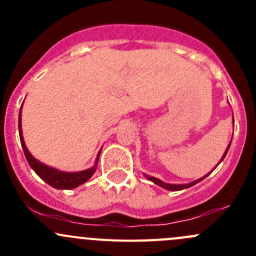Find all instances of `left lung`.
Returning <instances> with one entry per match:
<instances>
[{
    "mask_svg": "<svg viewBox=\"0 0 256 256\" xmlns=\"http://www.w3.org/2000/svg\"><path fill=\"white\" fill-rule=\"evenodd\" d=\"M233 124H234V118H233ZM230 144H232V141H230V142H229L228 147H226V152H224L223 157H222V160H220V161H219V164H220V162L223 161V160H224V157H226V152H228L229 147H230ZM218 164H216V166H218ZM216 167H214V168L212 170V171L209 172V174H206V176H203V177L198 178V180H193V182H190V183H187V184H171V183H164V182H162L161 180H158V178H154V177H152V176H147V174H144V177H146L147 180H151V182H154V184H157V186H160V187L164 188V190H186V188L192 187V186L197 184L198 182H200V180H204L206 177H208L209 174H210L212 172H213L214 170H216Z\"/></svg>",
    "mask_w": 256,
    "mask_h": 256,
    "instance_id": "obj_1",
    "label": "left lung"
}]
</instances>
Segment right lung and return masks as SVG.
<instances>
[{"instance_id":"right-lung-1","label":"right lung","mask_w":256,"mask_h":256,"mask_svg":"<svg viewBox=\"0 0 256 256\" xmlns=\"http://www.w3.org/2000/svg\"><path fill=\"white\" fill-rule=\"evenodd\" d=\"M20 116H22V106H20V116H18V131H20V144H22L23 152H24V156L26 158H27L28 164H30V168H32L38 176L42 178L46 183H48V184L52 186V187L56 188V190H73V188H76L78 186L86 182V180L94 174V172L96 171L98 161H99L100 151H102V150H100L99 154H98V157L96 160H95L94 166L80 172L59 171V170L54 168V167L47 166V164H42V162L38 161L37 158H34V157L30 154V152L28 151L27 146H26L24 144V140H23Z\"/></svg>"}]
</instances>
